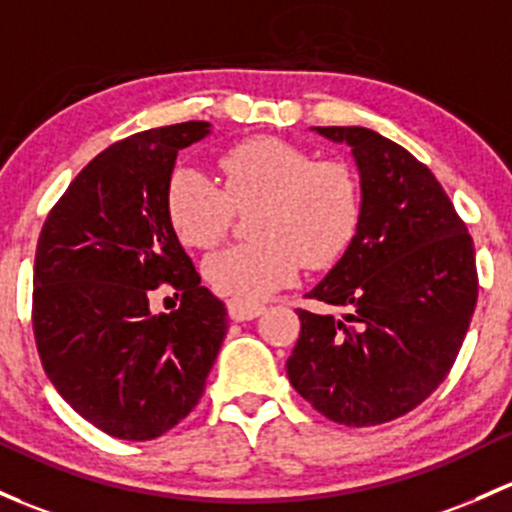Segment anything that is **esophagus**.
<instances>
[{"instance_id": "obj_1", "label": "esophagus", "mask_w": 512, "mask_h": 512, "mask_svg": "<svg viewBox=\"0 0 512 512\" xmlns=\"http://www.w3.org/2000/svg\"><path fill=\"white\" fill-rule=\"evenodd\" d=\"M265 311L260 301H247V299H228V314L235 321H252Z\"/></svg>"}]
</instances>
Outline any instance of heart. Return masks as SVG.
I'll use <instances>...</instances> for the list:
<instances>
[{
	"label": "heart",
	"instance_id": "1",
	"mask_svg": "<svg viewBox=\"0 0 512 512\" xmlns=\"http://www.w3.org/2000/svg\"><path fill=\"white\" fill-rule=\"evenodd\" d=\"M225 191L196 169H176L166 181L164 208L186 247L211 250L228 235L235 208L260 211L252 235L203 265L208 284L235 299H260L311 270L333 265L360 223V181L343 161H316L284 139H247L220 159Z\"/></svg>",
	"mask_w": 512,
	"mask_h": 512
}]
</instances>
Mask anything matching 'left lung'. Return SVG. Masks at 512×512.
<instances>
[{"instance_id":"left-lung-1","label":"left lung","mask_w":512,"mask_h":512,"mask_svg":"<svg viewBox=\"0 0 512 512\" xmlns=\"http://www.w3.org/2000/svg\"><path fill=\"white\" fill-rule=\"evenodd\" d=\"M348 144L360 174L358 233L297 309L294 390L346 427L402 417L444 383L478 299L473 240L437 176L365 127H314Z\"/></svg>"}]
</instances>
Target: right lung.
<instances>
[{
	"label": "right lung",
	"mask_w": 512,
	"mask_h": 512,
	"mask_svg": "<svg viewBox=\"0 0 512 512\" xmlns=\"http://www.w3.org/2000/svg\"><path fill=\"white\" fill-rule=\"evenodd\" d=\"M208 122L147 129L90 161L51 208L34 262V338L58 395L105 434L157 439L201 400L228 311L166 218L179 149ZM161 283L182 301L154 315Z\"/></svg>",
	"instance_id": "right-lung-1"
}]
</instances>
